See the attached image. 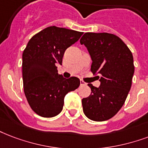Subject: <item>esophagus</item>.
Masks as SVG:
<instances>
[{
    "mask_svg": "<svg viewBox=\"0 0 148 148\" xmlns=\"http://www.w3.org/2000/svg\"><path fill=\"white\" fill-rule=\"evenodd\" d=\"M80 85H81V86H85V85H86V83L81 80V81H80Z\"/></svg>",
    "mask_w": 148,
    "mask_h": 148,
    "instance_id": "esophagus-1",
    "label": "esophagus"
}]
</instances>
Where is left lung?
Masks as SVG:
<instances>
[{"mask_svg": "<svg viewBox=\"0 0 148 148\" xmlns=\"http://www.w3.org/2000/svg\"><path fill=\"white\" fill-rule=\"evenodd\" d=\"M88 49L91 71L99 75V88L88 84L91 95L82 99L84 115L94 121L111 119L123 106L134 76V57L122 39L113 34L86 32L80 39Z\"/></svg>", "mask_w": 148, "mask_h": 148, "instance_id": "obj_1", "label": "left lung"}]
</instances>
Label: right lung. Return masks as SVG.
Segmentation results:
<instances>
[{
	"label": "right lung",
	"mask_w": 148,
	"mask_h": 148,
	"mask_svg": "<svg viewBox=\"0 0 148 148\" xmlns=\"http://www.w3.org/2000/svg\"><path fill=\"white\" fill-rule=\"evenodd\" d=\"M83 32L50 26L29 40L22 54L24 92L29 106L40 116L50 118L62 111L64 97L80 85L76 77L64 78L57 73L64 52Z\"/></svg>",
	"instance_id": "add662e5"
}]
</instances>
